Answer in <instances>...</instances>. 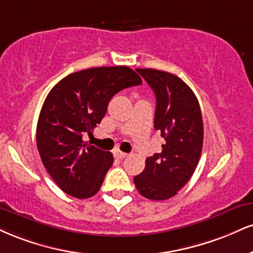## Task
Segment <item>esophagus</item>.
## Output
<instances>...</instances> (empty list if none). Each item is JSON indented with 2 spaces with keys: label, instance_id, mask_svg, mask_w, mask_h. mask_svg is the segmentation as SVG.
I'll return each instance as SVG.
<instances>
[{
  "label": "esophagus",
  "instance_id": "obj_1",
  "mask_svg": "<svg viewBox=\"0 0 253 253\" xmlns=\"http://www.w3.org/2000/svg\"><path fill=\"white\" fill-rule=\"evenodd\" d=\"M114 156H115V158H118V159H124V158H126L128 154L125 153V152H121L120 150H115Z\"/></svg>",
  "mask_w": 253,
  "mask_h": 253
}]
</instances>
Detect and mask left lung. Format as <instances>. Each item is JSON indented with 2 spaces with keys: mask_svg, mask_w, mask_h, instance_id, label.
Instances as JSON below:
<instances>
[{
  "mask_svg": "<svg viewBox=\"0 0 253 253\" xmlns=\"http://www.w3.org/2000/svg\"><path fill=\"white\" fill-rule=\"evenodd\" d=\"M136 72L156 94L154 128L165 144L160 153L146 159L145 169L134 176V184L142 197L166 200L186 185L199 163L204 139L202 111L197 96L180 78L151 68Z\"/></svg>",
  "mask_w": 253,
  "mask_h": 253,
  "instance_id": "8db88e82",
  "label": "left lung"
}]
</instances>
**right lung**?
<instances>
[{
  "label": "right lung",
  "instance_id": "add662e5",
  "mask_svg": "<svg viewBox=\"0 0 253 253\" xmlns=\"http://www.w3.org/2000/svg\"><path fill=\"white\" fill-rule=\"evenodd\" d=\"M126 66L97 67L69 74L51 88L38 121L36 144L42 163L63 192L84 199L101 187L113 154L87 145L108 102L120 90L141 84Z\"/></svg>",
  "mask_w": 253,
  "mask_h": 253
}]
</instances>
